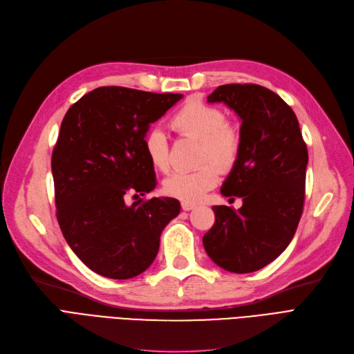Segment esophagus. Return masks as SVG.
Wrapping results in <instances>:
<instances>
[{
  "label": "esophagus",
  "mask_w": 354,
  "mask_h": 354,
  "mask_svg": "<svg viewBox=\"0 0 354 354\" xmlns=\"http://www.w3.org/2000/svg\"><path fill=\"white\" fill-rule=\"evenodd\" d=\"M192 208H195V204H192V203H182V210H185V212H189V210H192Z\"/></svg>",
  "instance_id": "34e87169"
}]
</instances>
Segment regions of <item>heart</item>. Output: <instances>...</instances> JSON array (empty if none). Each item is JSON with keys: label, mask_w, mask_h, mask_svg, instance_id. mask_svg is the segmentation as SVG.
Returning <instances> with one entry per match:
<instances>
[{"label": "heart", "mask_w": 354, "mask_h": 354, "mask_svg": "<svg viewBox=\"0 0 354 354\" xmlns=\"http://www.w3.org/2000/svg\"><path fill=\"white\" fill-rule=\"evenodd\" d=\"M170 127L180 136L200 140V163L212 162L220 170H229L236 163L241 153L239 131L226 122V115L220 108L201 100H189L172 116ZM144 150L151 166L159 172H166L169 144L162 129L149 131L144 137ZM214 167L203 165L191 172H175L165 179L163 191L180 201H198L217 184V170Z\"/></svg>", "instance_id": "obj_1"}]
</instances>
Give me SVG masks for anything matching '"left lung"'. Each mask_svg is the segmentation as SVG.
<instances>
[{
	"label": "left lung",
	"instance_id": "8db88e82",
	"mask_svg": "<svg viewBox=\"0 0 354 354\" xmlns=\"http://www.w3.org/2000/svg\"><path fill=\"white\" fill-rule=\"evenodd\" d=\"M207 102L225 103L242 121L241 153L220 189L242 198V207H213L216 221L204 234V250L226 271L252 272L272 263L295 236L308 149L295 112L267 87L218 86Z\"/></svg>",
	"mask_w": 354,
	"mask_h": 354
}]
</instances>
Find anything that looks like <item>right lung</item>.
<instances>
[{"label": "right lung", "instance_id": "right-lung-1", "mask_svg": "<svg viewBox=\"0 0 354 354\" xmlns=\"http://www.w3.org/2000/svg\"><path fill=\"white\" fill-rule=\"evenodd\" d=\"M180 99L106 86L88 91L64 116L52 153L57 218L74 254L103 277L127 280L146 271L162 230L180 212L169 197L125 204L128 192L156 188L144 137Z\"/></svg>", "mask_w": 354, "mask_h": 354}]
</instances>
